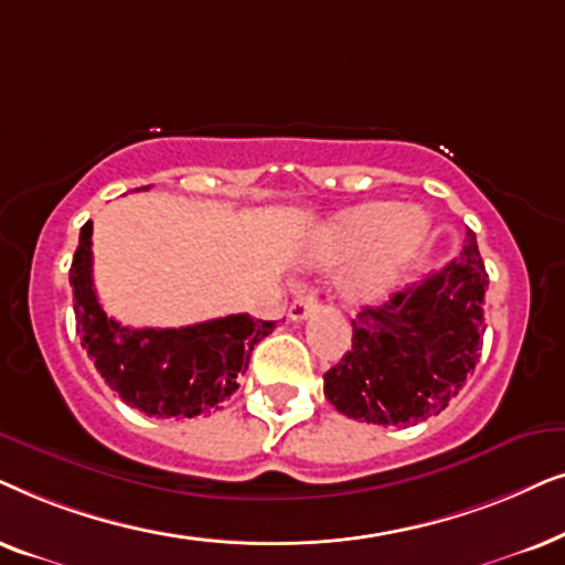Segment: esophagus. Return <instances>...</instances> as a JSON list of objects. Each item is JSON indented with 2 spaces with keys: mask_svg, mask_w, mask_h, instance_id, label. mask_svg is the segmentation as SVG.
<instances>
[{
  "mask_svg": "<svg viewBox=\"0 0 565 565\" xmlns=\"http://www.w3.org/2000/svg\"><path fill=\"white\" fill-rule=\"evenodd\" d=\"M318 307H320V302H318V297H315V295L299 297V299H295V302L289 305V318L295 320V322H302V320L310 318V315L318 310Z\"/></svg>",
  "mask_w": 565,
  "mask_h": 565,
  "instance_id": "esophagus-1",
  "label": "esophagus"
}]
</instances>
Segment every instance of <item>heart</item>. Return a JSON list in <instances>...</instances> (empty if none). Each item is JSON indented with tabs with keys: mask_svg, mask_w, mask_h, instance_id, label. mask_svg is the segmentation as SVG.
<instances>
[{
	"mask_svg": "<svg viewBox=\"0 0 565 565\" xmlns=\"http://www.w3.org/2000/svg\"><path fill=\"white\" fill-rule=\"evenodd\" d=\"M428 235V214L418 206L370 201L338 214L318 232L312 260L341 266L338 297L349 305L377 302L395 287L405 266L416 258Z\"/></svg>",
	"mask_w": 565,
	"mask_h": 565,
	"instance_id": "obj_1",
	"label": "heart"
}]
</instances>
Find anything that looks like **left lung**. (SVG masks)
<instances>
[{"label":"left lung","instance_id":"left-lung-1","mask_svg":"<svg viewBox=\"0 0 565 565\" xmlns=\"http://www.w3.org/2000/svg\"><path fill=\"white\" fill-rule=\"evenodd\" d=\"M486 289L476 232L468 230L460 258L351 320V349L322 377L328 401L377 426L439 416L480 359Z\"/></svg>","mask_w":565,"mask_h":565}]
</instances>
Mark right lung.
Instances as JSON below:
<instances>
[{"label":"right lung","mask_w":565,"mask_h":565,"mask_svg":"<svg viewBox=\"0 0 565 565\" xmlns=\"http://www.w3.org/2000/svg\"><path fill=\"white\" fill-rule=\"evenodd\" d=\"M147 191L149 185H141ZM137 188V191H141ZM82 349L120 401L157 418L220 411L274 320L227 315L185 328H129L108 318L93 287V222L79 230L70 268Z\"/></svg>","instance_id":"1"}]
</instances>
